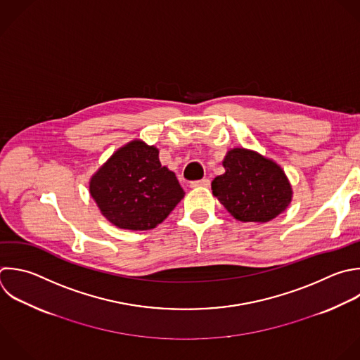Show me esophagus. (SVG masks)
<instances>
[{"mask_svg":"<svg viewBox=\"0 0 360 360\" xmlns=\"http://www.w3.org/2000/svg\"><path fill=\"white\" fill-rule=\"evenodd\" d=\"M190 187H193V188H195V187H210V180L208 179H201V180L191 181Z\"/></svg>","mask_w":360,"mask_h":360,"instance_id":"esophagus-1","label":"esophagus"}]
</instances>
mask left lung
<instances>
[{"label":"left lung","instance_id":"obj_1","mask_svg":"<svg viewBox=\"0 0 360 360\" xmlns=\"http://www.w3.org/2000/svg\"><path fill=\"white\" fill-rule=\"evenodd\" d=\"M225 173L211 188L228 212L243 222H267L291 201V187L274 162L246 149H232L224 159Z\"/></svg>","mask_w":360,"mask_h":360}]
</instances>
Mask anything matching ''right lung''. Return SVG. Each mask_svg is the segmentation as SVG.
Here are the masks:
<instances>
[{
    "instance_id": "1",
    "label": "right lung",
    "mask_w": 360,
    "mask_h": 360,
    "mask_svg": "<svg viewBox=\"0 0 360 360\" xmlns=\"http://www.w3.org/2000/svg\"><path fill=\"white\" fill-rule=\"evenodd\" d=\"M90 193L103 215L122 229L155 228L174 210L184 191L159 150L134 141L115 152L93 176Z\"/></svg>"
}]
</instances>
